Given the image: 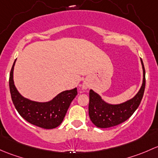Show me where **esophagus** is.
I'll use <instances>...</instances> for the list:
<instances>
[{"label":"esophagus","instance_id":"34e87169","mask_svg":"<svg viewBox=\"0 0 158 158\" xmlns=\"http://www.w3.org/2000/svg\"><path fill=\"white\" fill-rule=\"evenodd\" d=\"M82 88H83V90H87V89L89 88V84L87 82H84V84H83V85H82Z\"/></svg>","mask_w":158,"mask_h":158}]
</instances>
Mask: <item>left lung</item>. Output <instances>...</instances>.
I'll list each match as a JSON object with an SVG mask.
<instances>
[{"mask_svg":"<svg viewBox=\"0 0 158 158\" xmlns=\"http://www.w3.org/2000/svg\"><path fill=\"white\" fill-rule=\"evenodd\" d=\"M142 85L133 98L119 104H110L104 101L98 94L90 90L89 116L97 127L106 128L118 126L128 119L139 107L145 88V70L142 60Z\"/></svg>","mask_w":158,"mask_h":158,"instance_id":"left-lung-1","label":"left lung"}]
</instances>
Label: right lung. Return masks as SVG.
<instances>
[{"instance_id": "add662e5", "label": "right lung", "mask_w": 158, "mask_h": 158, "mask_svg": "<svg viewBox=\"0 0 158 158\" xmlns=\"http://www.w3.org/2000/svg\"><path fill=\"white\" fill-rule=\"evenodd\" d=\"M11 68L9 78L10 91L13 103L19 114L31 124L38 127L52 129L62 123L72 100L77 94V88L64 90L48 102L32 101L23 97L14 82V68Z\"/></svg>"}]
</instances>
